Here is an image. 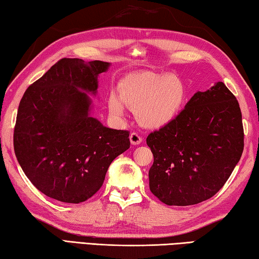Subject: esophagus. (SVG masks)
<instances>
[{"mask_svg": "<svg viewBox=\"0 0 259 259\" xmlns=\"http://www.w3.org/2000/svg\"><path fill=\"white\" fill-rule=\"evenodd\" d=\"M130 143L131 145H139L143 142V138L137 133H131L130 134Z\"/></svg>", "mask_w": 259, "mask_h": 259, "instance_id": "esophagus-1", "label": "esophagus"}]
</instances>
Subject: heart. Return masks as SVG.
I'll return each instance as SVG.
<instances>
[{
	"mask_svg": "<svg viewBox=\"0 0 259 259\" xmlns=\"http://www.w3.org/2000/svg\"><path fill=\"white\" fill-rule=\"evenodd\" d=\"M120 96L112 93L109 109L112 114L124 113V103L137 112L140 123L158 129L170 123L180 113L187 101V87L180 78L171 74L139 72L120 82Z\"/></svg>",
	"mask_w": 259,
	"mask_h": 259,
	"instance_id": "heart-1",
	"label": "heart"
}]
</instances>
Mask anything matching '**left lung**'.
I'll return each instance as SVG.
<instances>
[{"label":"left lung","mask_w":259,"mask_h":259,"mask_svg":"<svg viewBox=\"0 0 259 259\" xmlns=\"http://www.w3.org/2000/svg\"><path fill=\"white\" fill-rule=\"evenodd\" d=\"M154 156L149 189L162 203L189 206L218 192L243 152V126L236 96L222 81L197 92L175 120L149 134Z\"/></svg>","instance_id":"1"}]
</instances>
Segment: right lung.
<instances>
[{
    "label": "right lung",
    "mask_w": 259,
    "mask_h": 259,
    "mask_svg": "<svg viewBox=\"0 0 259 259\" xmlns=\"http://www.w3.org/2000/svg\"><path fill=\"white\" fill-rule=\"evenodd\" d=\"M109 62L61 59L23 94L13 146L40 192L79 204L100 190L110 164L130 147L129 131L106 128L91 115L97 77Z\"/></svg>",
    "instance_id": "1"
}]
</instances>
